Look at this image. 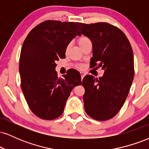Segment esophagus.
I'll return each mask as SVG.
<instances>
[{
  "label": "esophagus",
  "instance_id": "1",
  "mask_svg": "<svg viewBox=\"0 0 149 149\" xmlns=\"http://www.w3.org/2000/svg\"><path fill=\"white\" fill-rule=\"evenodd\" d=\"M80 75H81V80L83 81V78H84L85 74L83 72H80Z\"/></svg>",
  "mask_w": 149,
  "mask_h": 149
}]
</instances>
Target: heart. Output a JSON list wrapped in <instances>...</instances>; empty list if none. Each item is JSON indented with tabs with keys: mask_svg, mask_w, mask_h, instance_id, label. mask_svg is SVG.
I'll return each mask as SVG.
<instances>
[{
	"mask_svg": "<svg viewBox=\"0 0 149 149\" xmlns=\"http://www.w3.org/2000/svg\"><path fill=\"white\" fill-rule=\"evenodd\" d=\"M90 41V39L88 38V37H85V36H81L78 38V44H79L80 46H82L83 45H84L85 43H86L87 42Z\"/></svg>",
	"mask_w": 149,
	"mask_h": 149,
	"instance_id": "heart-1",
	"label": "heart"
}]
</instances>
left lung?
<instances>
[{
  "label": "left lung",
  "instance_id": "8db88e82",
  "mask_svg": "<svg viewBox=\"0 0 149 149\" xmlns=\"http://www.w3.org/2000/svg\"><path fill=\"white\" fill-rule=\"evenodd\" d=\"M83 35L92 43L90 67H102V77L87 75L83 80L87 114L97 120L114 117L123 106L134 79V56L125 33L104 22L77 23Z\"/></svg>",
  "mask_w": 149,
  "mask_h": 149
}]
</instances>
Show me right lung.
<instances>
[{
	"mask_svg": "<svg viewBox=\"0 0 149 149\" xmlns=\"http://www.w3.org/2000/svg\"><path fill=\"white\" fill-rule=\"evenodd\" d=\"M76 22L47 20L33 28L22 45L19 70L22 92L31 111L41 119L60 116L72 89L82 84L73 69L59 78L56 61L66 57L67 46L80 36Z\"/></svg>",
	"mask_w": 149,
	"mask_h": 149,
	"instance_id": "1",
	"label": "right lung"
}]
</instances>
